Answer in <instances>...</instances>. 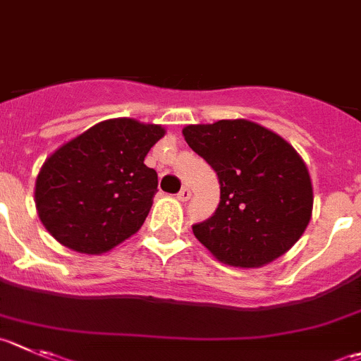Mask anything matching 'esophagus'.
Returning a JSON list of instances; mask_svg holds the SVG:
<instances>
[{
  "instance_id": "esophagus-1",
  "label": "esophagus",
  "mask_w": 361,
  "mask_h": 361,
  "mask_svg": "<svg viewBox=\"0 0 361 361\" xmlns=\"http://www.w3.org/2000/svg\"><path fill=\"white\" fill-rule=\"evenodd\" d=\"M190 196H192V192H190V188H187V187H183V188H181V190L176 194L178 201H181V203H185V201L190 200Z\"/></svg>"
}]
</instances>
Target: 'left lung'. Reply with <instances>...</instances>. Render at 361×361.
<instances>
[{"instance_id":"1","label":"left lung","mask_w":361,"mask_h":361,"mask_svg":"<svg viewBox=\"0 0 361 361\" xmlns=\"http://www.w3.org/2000/svg\"><path fill=\"white\" fill-rule=\"evenodd\" d=\"M183 137L217 173L221 201L194 224L197 240L233 267H262L301 238L313 190L298 151L278 133L245 119L190 124Z\"/></svg>"}]
</instances>
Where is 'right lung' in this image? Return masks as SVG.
Returning a JSON list of instances; mask_svg holds the SVG:
<instances>
[{
	"instance_id": "1",
	"label": "right lung",
	"mask_w": 361,
	"mask_h": 361,
	"mask_svg": "<svg viewBox=\"0 0 361 361\" xmlns=\"http://www.w3.org/2000/svg\"><path fill=\"white\" fill-rule=\"evenodd\" d=\"M158 124L121 117L94 124L44 161L35 207L44 228L62 245L101 255L146 221L157 194V171L144 164L164 137Z\"/></svg>"
}]
</instances>
